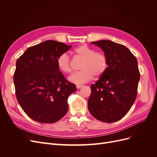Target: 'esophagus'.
<instances>
[{
    "label": "esophagus",
    "mask_w": 157,
    "mask_h": 157,
    "mask_svg": "<svg viewBox=\"0 0 157 157\" xmlns=\"http://www.w3.org/2000/svg\"><path fill=\"white\" fill-rule=\"evenodd\" d=\"M77 86V89H80V88H82V87L83 86V85H79V84H78V85H77V86Z\"/></svg>",
    "instance_id": "esophagus-1"
}]
</instances>
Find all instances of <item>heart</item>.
<instances>
[{"label": "heart", "mask_w": 157, "mask_h": 157, "mask_svg": "<svg viewBox=\"0 0 157 157\" xmlns=\"http://www.w3.org/2000/svg\"><path fill=\"white\" fill-rule=\"evenodd\" d=\"M75 55L82 59L80 65L81 71L69 77L71 82L80 84L92 80L94 75L100 77L108 67V59L106 55L101 51L95 50L87 45H80L74 50ZM58 69L63 73H70L72 71L71 61L67 54H61L57 59Z\"/></svg>", "instance_id": "heart-1"}]
</instances>
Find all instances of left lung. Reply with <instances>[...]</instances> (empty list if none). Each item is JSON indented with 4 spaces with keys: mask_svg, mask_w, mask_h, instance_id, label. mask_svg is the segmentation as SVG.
<instances>
[{
    "mask_svg": "<svg viewBox=\"0 0 157 157\" xmlns=\"http://www.w3.org/2000/svg\"><path fill=\"white\" fill-rule=\"evenodd\" d=\"M91 43L103 50L108 67L90 86L88 110L98 121L116 122L126 115L137 97L140 78L137 59L126 46L113 41L101 40Z\"/></svg>",
    "mask_w": 157,
    "mask_h": 157,
    "instance_id": "1",
    "label": "left lung"
}]
</instances>
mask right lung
<instances>
[{"label": "right lung", "instance_id": "obj_1", "mask_svg": "<svg viewBox=\"0 0 157 157\" xmlns=\"http://www.w3.org/2000/svg\"><path fill=\"white\" fill-rule=\"evenodd\" d=\"M71 46L46 40L29 47L17 59L13 75L16 96L31 119L54 123L67 113V99L77 88L60 72L57 59Z\"/></svg>", "mask_w": 157, "mask_h": 157}]
</instances>
